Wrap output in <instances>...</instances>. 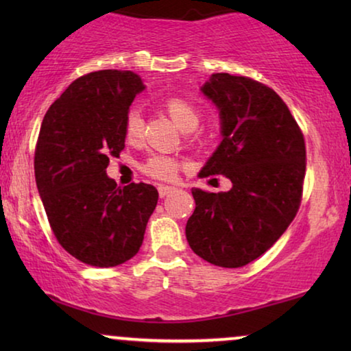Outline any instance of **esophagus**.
I'll list each match as a JSON object with an SVG mask.
<instances>
[{
	"mask_svg": "<svg viewBox=\"0 0 351 351\" xmlns=\"http://www.w3.org/2000/svg\"><path fill=\"white\" fill-rule=\"evenodd\" d=\"M174 190H176L174 186H169V185H160V186H158V193H160V198H165V196L171 195Z\"/></svg>",
	"mask_w": 351,
	"mask_h": 351,
	"instance_id": "obj_1",
	"label": "esophagus"
}]
</instances>
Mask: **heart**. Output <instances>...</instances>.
<instances>
[{
    "instance_id": "b5f03b06",
    "label": "heart",
    "mask_w": 351,
    "mask_h": 351,
    "mask_svg": "<svg viewBox=\"0 0 351 351\" xmlns=\"http://www.w3.org/2000/svg\"><path fill=\"white\" fill-rule=\"evenodd\" d=\"M166 113L169 114L177 126L184 131H191L199 124V112L193 104L179 95H171L162 102ZM142 117L138 110L131 108L124 119V137L129 142H136L142 134ZM182 169V162L177 158L167 155H152L142 165L143 174L156 180L171 182L174 180L179 171Z\"/></svg>"
}]
</instances>
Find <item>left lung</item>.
I'll list each match as a JSON object with an SVG mask.
<instances>
[{"label": "left lung", "instance_id": "left-lung-1", "mask_svg": "<svg viewBox=\"0 0 351 351\" xmlns=\"http://www.w3.org/2000/svg\"><path fill=\"white\" fill-rule=\"evenodd\" d=\"M201 90L219 108L223 138L199 177L222 174L233 186L191 190L196 208L186 241L209 263L244 267L280 239L299 210L304 134L280 95L256 80L214 73Z\"/></svg>", "mask_w": 351, "mask_h": 351}]
</instances>
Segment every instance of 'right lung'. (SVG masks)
<instances>
[{
	"label": "right lung",
	"mask_w": 351,
	"mask_h": 351,
	"mask_svg": "<svg viewBox=\"0 0 351 351\" xmlns=\"http://www.w3.org/2000/svg\"><path fill=\"white\" fill-rule=\"evenodd\" d=\"M134 71L80 76L51 105L35 148V179L54 237L70 256L93 267H117L142 246L158 203L148 184L117 186L110 156L124 148V119L143 90Z\"/></svg>",
	"instance_id": "add662e5"
}]
</instances>
